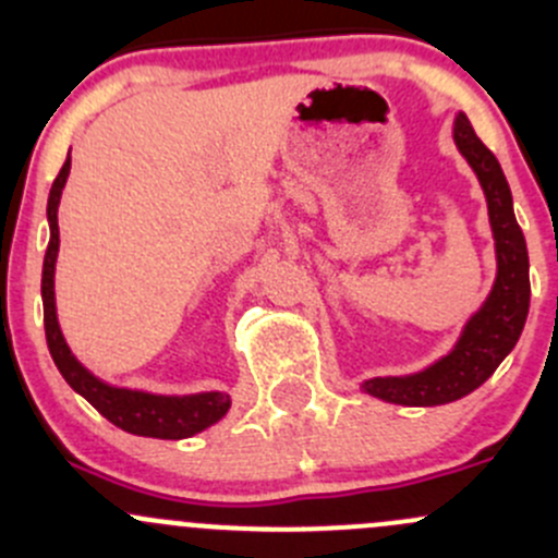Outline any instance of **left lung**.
Here are the masks:
<instances>
[{
    "instance_id": "obj_1",
    "label": "left lung",
    "mask_w": 558,
    "mask_h": 558,
    "mask_svg": "<svg viewBox=\"0 0 558 558\" xmlns=\"http://www.w3.org/2000/svg\"><path fill=\"white\" fill-rule=\"evenodd\" d=\"M453 145L475 172L486 196L497 278L481 307L464 320L446 356L418 373L380 375L362 384V391L369 397L404 408H437L481 388L515 348L529 315V253L515 221L508 178L464 112H456L453 118Z\"/></svg>"
}]
</instances>
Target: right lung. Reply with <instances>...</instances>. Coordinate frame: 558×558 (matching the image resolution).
Wrapping results in <instances>:
<instances>
[{"label": "right lung", "mask_w": 558, "mask_h": 558, "mask_svg": "<svg viewBox=\"0 0 558 558\" xmlns=\"http://www.w3.org/2000/svg\"><path fill=\"white\" fill-rule=\"evenodd\" d=\"M72 159L66 156L64 167L56 174L48 194V227L50 240L43 262V313H45V340L59 367L61 378L72 386V391L81 393L88 404L99 410L110 424L118 429L137 437H159V440H185L207 426L218 424L232 408V399L227 391H199V393H154L143 388L112 386L97 378L88 367L77 362L72 348L66 345L64 331L56 315V258H59V202L70 178Z\"/></svg>", "instance_id": "add662e5"}]
</instances>
